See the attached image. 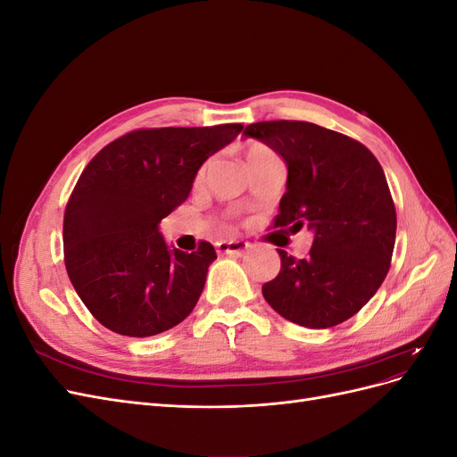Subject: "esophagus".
<instances>
[{
    "label": "esophagus",
    "mask_w": 457,
    "mask_h": 457,
    "mask_svg": "<svg viewBox=\"0 0 457 457\" xmlns=\"http://www.w3.org/2000/svg\"><path fill=\"white\" fill-rule=\"evenodd\" d=\"M217 252L219 253H225V255H242L250 244L244 242V240H220L215 244Z\"/></svg>",
    "instance_id": "1"
}]
</instances>
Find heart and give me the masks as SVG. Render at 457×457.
<instances>
[{
    "instance_id": "1",
    "label": "heart",
    "mask_w": 457,
    "mask_h": 457,
    "mask_svg": "<svg viewBox=\"0 0 457 457\" xmlns=\"http://www.w3.org/2000/svg\"><path fill=\"white\" fill-rule=\"evenodd\" d=\"M265 152H269V148L267 146H262V145H252L250 148L245 150V160L250 162L252 158H255V156H259V154H265ZM207 168H210V162H205L202 168L198 170V173H196V183H202L204 179H205V173H207Z\"/></svg>"
}]
</instances>
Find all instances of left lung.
I'll return each instance as SVG.
<instances>
[{"label":"left lung","mask_w":457,"mask_h":457,"mask_svg":"<svg viewBox=\"0 0 457 457\" xmlns=\"http://www.w3.org/2000/svg\"><path fill=\"white\" fill-rule=\"evenodd\" d=\"M244 135L287 163V190L272 228L314 232L305 257L278 250L282 265L262 297L286 320L324 329L349 320L378 292L391 267L396 210L371 152L311 121L250 123Z\"/></svg>","instance_id":"8db88e82"}]
</instances>
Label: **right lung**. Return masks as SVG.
I'll list each match as a JSON object with an SVG mask.
<instances>
[{
    "instance_id": "right-lung-1",
    "label": "right lung",
    "mask_w": 457,
    "mask_h": 457,
    "mask_svg": "<svg viewBox=\"0 0 457 457\" xmlns=\"http://www.w3.org/2000/svg\"><path fill=\"white\" fill-rule=\"evenodd\" d=\"M242 129V123L135 129L81 171L64 210V265L104 328L148 337L195 309L217 253L205 240L192 253L170 252L158 225L187 200L200 165Z\"/></svg>"
}]
</instances>
